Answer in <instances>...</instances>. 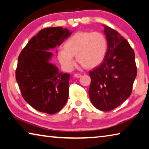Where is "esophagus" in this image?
<instances>
[{"mask_svg": "<svg viewBox=\"0 0 149 149\" xmlns=\"http://www.w3.org/2000/svg\"><path fill=\"white\" fill-rule=\"evenodd\" d=\"M74 77H76V78H79V77H81V75L80 74H75Z\"/></svg>", "mask_w": 149, "mask_h": 149, "instance_id": "esophagus-1", "label": "esophagus"}]
</instances>
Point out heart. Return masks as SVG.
Wrapping results in <instances>:
<instances>
[{"label":"heart","instance_id":"1","mask_svg":"<svg viewBox=\"0 0 149 149\" xmlns=\"http://www.w3.org/2000/svg\"><path fill=\"white\" fill-rule=\"evenodd\" d=\"M107 48V38L102 33L78 31L64 42L63 50L58 52V58L67 70L75 65L74 56L84 68L93 69L104 60Z\"/></svg>","mask_w":149,"mask_h":149}]
</instances>
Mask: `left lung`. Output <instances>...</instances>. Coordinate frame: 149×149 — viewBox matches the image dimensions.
Segmentation results:
<instances>
[{
    "instance_id": "obj_1",
    "label": "left lung",
    "mask_w": 149,
    "mask_h": 149,
    "mask_svg": "<svg viewBox=\"0 0 149 149\" xmlns=\"http://www.w3.org/2000/svg\"><path fill=\"white\" fill-rule=\"evenodd\" d=\"M103 26L107 52L102 64L89 72V95L95 108L108 112L129 98L137 71L129 42L114 29Z\"/></svg>"
}]
</instances>
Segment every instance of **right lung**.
<instances>
[{
	"instance_id": "1",
	"label": "right lung",
	"mask_w": 149,
	"mask_h": 149,
	"mask_svg": "<svg viewBox=\"0 0 149 149\" xmlns=\"http://www.w3.org/2000/svg\"><path fill=\"white\" fill-rule=\"evenodd\" d=\"M71 34L62 27L42 29L19 55L16 81L24 100L39 112L55 114L67 102L70 75L49 62L52 53L48 50L60 46Z\"/></svg>"
}]
</instances>
